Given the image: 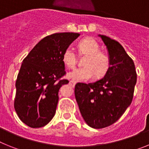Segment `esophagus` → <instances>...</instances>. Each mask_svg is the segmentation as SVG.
<instances>
[{
  "label": "esophagus",
  "instance_id": "obj_1",
  "mask_svg": "<svg viewBox=\"0 0 149 149\" xmlns=\"http://www.w3.org/2000/svg\"><path fill=\"white\" fill-rule=\"evenodd\" d=\"M69 84H71L72 86H74V85L76 84V81L71 80V81H69Z\"/></svg>",
  "mask_w": 149,
  "mask_h": 149
}]
</instances>
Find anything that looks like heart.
<instances>
[{
  "label": "heart",
  "mask_w": 149,
  "mask_h": 149,
  "mask_svg": "<svg viewBox=\"0 0 149 149\" xmlns=\"http://www.w3.org/2000/svg\"><path fill=\"white\" fill-rule=\"evenodd\" d=\"M80 54L86 56L84 60V68H75L68 74V77L77 81H86L94 77H101L107 72L110 67L109 57L103 52L99 51L100 48L95 40L86 38L77 45ZM63 63L68 68H74L77 63L75 53L71 48L64 51L62 56Z\"/></svg>",
  "instance_id": "heart-1"
}]
</instances>
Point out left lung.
<instances>
[{
    "label": "left lung",
    "instance_id": "8db88e82",
    "mask_svg": "<svg viewBox=\"0 0 149 149\" xmlns=\"http://www.w3.org/2000/svg\"><path fill=\"white\" fill-rule=\"evenodd\" d=\"M108 51L110 67L104 77L90 84L77 83L74 95L83 119L93 128L115 123L131 104L136 73L132 59L117 41L98 35Z\"/></svg>",
    "mask_w": 149,
    "mask_h": 149
}]
</instances>
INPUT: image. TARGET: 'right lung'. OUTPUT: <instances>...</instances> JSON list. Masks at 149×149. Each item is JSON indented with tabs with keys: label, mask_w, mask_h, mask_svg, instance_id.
Returning <instances> with one entry per match:
<instances>
[{
	"label": "right lung",
	"mask_w": 149,
	"mask_h": 149,
	"mask_svg": "<svg viewBox=\"0 0 149 149\" xmlns=\"http://www.w3.org/2000/svg\"><path fill=\"white\" fill-rule=\"evenodd\" d=\"M79 36L77 33L48 36L24 59L15 83L14 107L29 127H44L54 116L59 89L68 83L61 79L65 74L63 54Z\"/></svg>",
	"instance_id": "right-lung-1"
}]
</instances>
